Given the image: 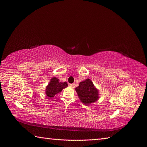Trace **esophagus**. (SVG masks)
I'll list each match as a JSON object with an SVG mask.
<instances>
[{
  "label": "esophagus",
  "instance_id": "1",
  "mask_svg": "<svg viewBox=\"0 0 147 147\" xmlns=\"http://www.w3.org/2000/svg\"><path fill=\"white\" fill-rule=\"evenodd\" d=\"M69 86L70 87L72 88H74V87H75L74 84H69Z\"/></svg>",
  "mask_w": 147,
  "mask_h": 147
}]
</instances>
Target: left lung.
I'll list each match as a JSON object with an SVG mask.
<instances>
[{
	"instance_id": "1",
	"label": "left lung",
	"mask_w": 147,
	"mask_h": 147,
	"mask_svg": "<svg viewBox=\"0 0 147 147\" xmlns=\"http://www.w3.org/2000/svg\"><path fill=\"white\" fill-rule=\"evenodd\" d=\"M80 99L85 105H90L96 102L99 98L98 90L90 79L80 83L79 86L75 88Z\"/></svg>"
}]
</instances>
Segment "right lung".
I'll return each instance as SVG.
<instances>
[{
    "label": "right lung",
    "mask_w": 147,
    "mask_h": 147,
    "mask_svg": "<svg viewBox=\"0 0 147 147\" xmlns=\"http://www.w3.org/2000/svg\"><path fill=\"white\" fill-rule=\"evenodd\" d=\"M68 84L67 82H60L59 80L56 77L51 79L50 82L48 84L46 88V94L47 97L51 98L57 93L62 91L63 89L67 87Z\"/></svg>",
    "instance_id": "right-lung-1"
}]
</instances>
